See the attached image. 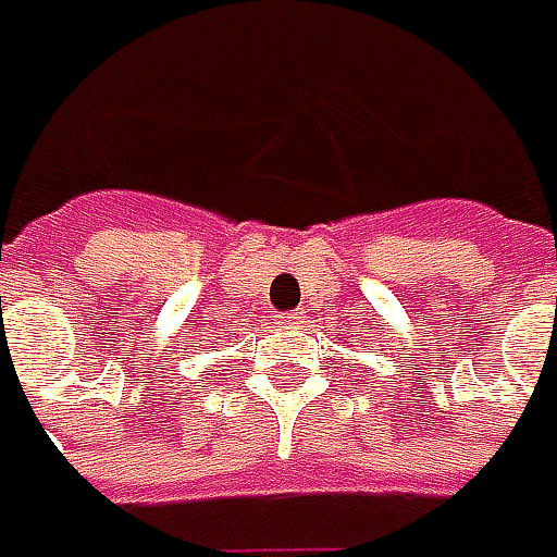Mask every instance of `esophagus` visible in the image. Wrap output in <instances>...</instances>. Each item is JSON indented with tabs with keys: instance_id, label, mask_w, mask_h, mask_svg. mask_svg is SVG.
<instances>
[{
	"instance_id": "34e87169",
	"label": "esophagus",
	"mask_w": 557,
	"mask_h": 557,
	"mask_svg": "<svg viewBox=\"0 0 557 557\" xmlns=\"http://www.w3.org/2000/svg\"><path fill=\"white\" fill-rule=\"evenodd\" d=\"M280 323H301V311H286V314H277Z\"/></svg>"
}]
</instances>
